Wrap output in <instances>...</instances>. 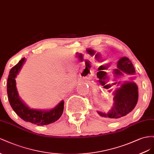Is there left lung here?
I'll return each instance as SVG.
<instances>
[{"label":"left lung","mask_w":154,"mask_h":154,"mask_svg":"<svg viewBox=\"0 0 154 154\" xmlns=\"http://www.w3.org/2000/svg\"><path fill=\"white\" fill-rule=\"evenodd\" d=\"M117 68L113 71L114 77H116L123 75V73L129 75L135 73L133 64L126 57H122L119 60ZM119 83L121 82H119L118 85ZM116 84L117 82L113 85ZM113 95L114 103L112 109L106 113L97 111L100 116L105 118L119 119L130 113L137 103L138 87L134 82L125 81L121 83L120 86L113 91Z\"/></svg>","instance_id":"obj_1"}]
</instances>
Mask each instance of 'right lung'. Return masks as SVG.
<instances>
[{
    "label": "right lung",
    "mask_w": 154,
    "mask_h": 154,
    "mask_svg": "<svg viewBox=\"0 0 154 154\" xmlns=\"http://www.w3.org/2000/svg\"><path fill=\"white\" fill-rule=\"evenodd\" d=\"M25 62L26 59L23 58L10 70L7 83L9 102L14 112L22 119L26 122L39 126L53 123L62 116L64 110V100L60 101L54 108L50 109H33L27 106L20 98L16 87L15 80Z\"/></svg>",
    "instance_id": "1"
}]
</instances>
